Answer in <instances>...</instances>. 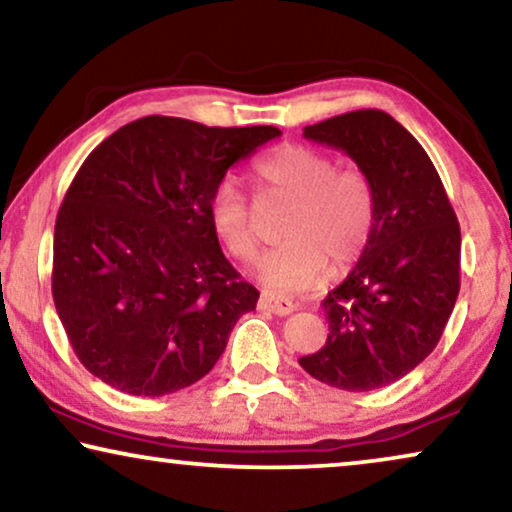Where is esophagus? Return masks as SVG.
Returning <instances> with one entry per match:
<instances>
[{"label":"esophagus","mask_w":512,"mask_h":512,"mask_svg":"<svg viewBox=\"0 0 512 512\" xmlns=\"http://www.w3.org/2000/svg\"><path fill=\"white\" fill-rule=\"evenodd\" d=\"M258 305H261V310H268L272 314H277V317H289V314L296 310V305H293L291 300L279 298L275 293H261Z\"/></svg>","instance_id":"esophagus-1"}]
</instances>
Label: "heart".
I'll return each mask as SVG.
<instances>
[{
	"instance_id": "heart-1",
	"label": "heart",
	"mask_w": 512,
	"mask_h": 512,
	"mask_svg": "<svg viewBox=\"0 0 512 512\" xmlns=\"http://www.w3.org/2000/svg\"><path fill=\"white\" fill-rule=\"evenodd\" d=\"M265 193L291 200L282 221L284 242L258 263V279L277 293L305 291L342 272L368 249L375 228V191L359 167H338L331 153L284 144L254 163ZM209 226L230 256L251 261L258 235L251 207L233 179H221L209 198Z\"/></svg>"
}]
</instances>
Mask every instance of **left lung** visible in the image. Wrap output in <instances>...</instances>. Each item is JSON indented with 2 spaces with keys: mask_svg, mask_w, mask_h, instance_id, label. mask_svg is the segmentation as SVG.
<instances>
[{
  "mask_svg": "<svg viewBox=\"0 0 512 512\" xmlns=\"http://www.w3.org/2000/svg\"><path fill=\"white\" fill-rule=\"evenodd\" d=\"M303 135L345 151L370 179L375 228L354 270L321 303L326 345L298 363L345 391L387 387L436 349L457 303V214L422 144L384 111H349Z\"/></svg>",
  "mask_w": 512,
  "mask_h": 512,
  "instance_id": "1",
  "label": "left lung"
}]
</instances>
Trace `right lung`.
Segmentation results:
<instances>
[{"instance_id":"obj_1","label":"right lung","mask_w":512,"mask_h":512,"mask_svg":"<svg viewBox=\"0 0 512 512\" xmlns=\"http://www.w3.org/2000/svg\"><path fill=\"white\" fill-rule=\"evenodd\" d=\"M279 135L146 116L83 160L55 219L53 300L95 377L165 396L214 368L258 291L223 256L209 198L230 165Z\"/></svg>"}]
</instances>
